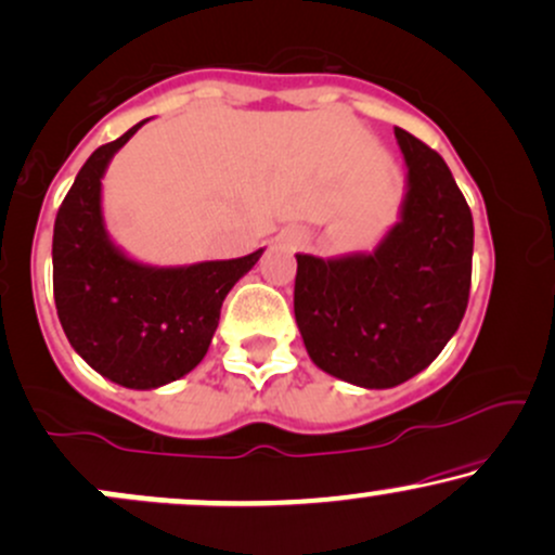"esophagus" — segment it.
Returning a JSON list of instances; mask_svg holds the SVG:
<instances>
[{
	"label": "esophagus",
	"mask_w": 555,
	"mask_h": 555,
	"mask_svg": "<svg viewBox=\"0 0 555 555\" xmlns=\"http://www.w3.org/2000/svg\"><path fill=\"white\" fill-rule=\"evenodd\" d=\"M306 241H309V236H306L304 228H288V231L283 233V244L288 246V249H293V251L301 249Z\"/></svg>",
	"instance_id": "34e87169"
}]
</instances>
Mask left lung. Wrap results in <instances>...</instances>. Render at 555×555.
<instances>
[{"instance_id": "1", "label": "left lung", "mask_w": 555, "mask_h": 555, "mask_svg": "<svg viewBox=\"0 0 555 555\" xmlns=\"http://www.w3.org/2000/svg\"><path fill=\"white\" fill-rule=\"evenodd\" d=\"M408 166L400 220L374 251L296 254L293 311L330 376L389 389L431 366L457 332L473 275V215L436 150L395 127Z\"/></svg>"}]
</instances>
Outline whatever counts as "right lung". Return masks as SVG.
Segmentation results:
<instances>
[{
  "label": "right lung",
  "mask_w": 555,
  "mask_h": 555,
  "mask_svg": "<svg viewBox=\"0 0 555 555\" xmlns=\"http://www.w3.org/2000/svg\"><path fill=\"white\" fill-rule=\"evenodd\" d=\"M147 121V119H145ZM145 121L85 160L54 223V301L75 353L127 389H155L205 358L220 306L264 249L238 259L153 267L127 257L106 231L101 179Z\"/></svg>",
  "instance_id": "obj_1"
}]
</instances>
